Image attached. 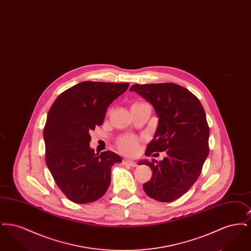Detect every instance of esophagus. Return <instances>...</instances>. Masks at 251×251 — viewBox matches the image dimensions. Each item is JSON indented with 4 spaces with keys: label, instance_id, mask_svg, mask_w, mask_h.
<instances>
[{
    "label": "esophagus",
    "instance_id": "34e87169",
    "mask_svg": "<svg viewBox=\"0 0 251 251\" xmlns=\"http://www.w3.org/2000/svg\"><path fill=\"white\" fill-rule=\"evenodd\" d=\"M123 164L126 165V166H129V167H134L137 166V164L134 162V161H131L129 159H124L123 160Z\"/></svg>",
    "mask_w": 251,
    "mask_h": 251
}]
</instances>
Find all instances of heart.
I'll list each match as a JSON object with an SVG mask.
<instances>
[{
    "label": "heart",
    "instance_id": "1",
    "mask_svg": "<svg viewBox=\"0 0 251 251\" xmlns=\"http://www.w3.org/2000/svg\"><path fill=\"white\" fill-rule=\"evenodd\" d=\"M120 151L125 154H135L138 151V138L133 135H125L118 141Z\"/></svg>",
    "mask_w": 251,
    "mask_h": 251
}]
</instances>
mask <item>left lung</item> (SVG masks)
<instances>
[{
  "label": "left lung",
  "mask_w": 251,
  "mask_h": 251,
  "mask_svg": "<svg viewBox=\"0 0 251 251\" xmlns=\"http://www.w3.org/2000/svg\"><path fill=\"white\" fill-rule=\"evenodd\" d=\"M130 91L148 100L158 118L146 155L167 152L162 161L139 162L152 170L144 191L158 201H173L191 188L209 154L210 131L204 109L196 96L176 84H132Z\"/></svg>",
  "instance_id": "left-lung-1"
}]
</instances>
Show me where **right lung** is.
Returning <instances> with one entry per match:
<instances>
[{
	"instance_id": "right-lung-1",
	"label": "right lung",
	"mask_w": 251,
	"mask_h": 251,
	"mask_svg": "<svg viewBox=\"0 0 251 251\" xmlns=\"http://www.w3.org/2000/svg\"><path fill=\"white\" fill-rule=\"evenodd\" d=\"M129 83L82 82L60 94L49 111L43 137L46 164L69 200L84 204L100 199L111 181V167L121 157L95 153L90 131L102 124L107 108Z\"/></svg>"
}]
</instances>
